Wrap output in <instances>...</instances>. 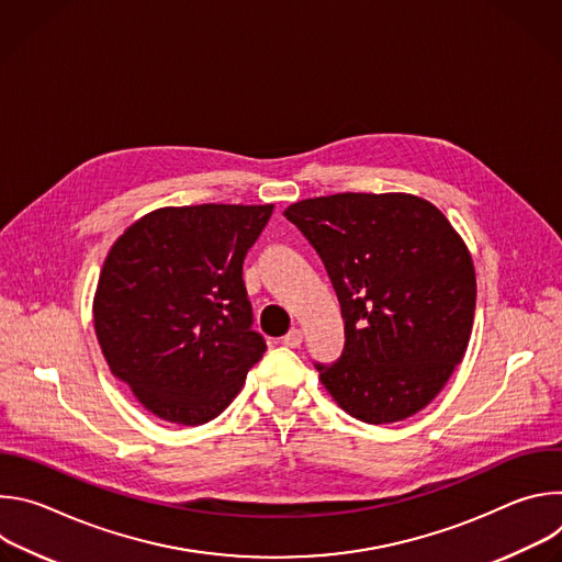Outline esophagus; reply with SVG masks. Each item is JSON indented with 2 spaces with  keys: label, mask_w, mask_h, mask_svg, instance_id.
<instances>
[{
  "label": "esophagus",
  "mask_w": 562,
  "mask_h": 562,
  "mask_svg": "<svg viewBox=\"0 0 562 562\" xmlns=\"http://www.w3.org/2000/svg\"><path fill=\"white\" fill-rule=\"evenodd\" d=\"M302 338H304V336H302L300 329H291V331L282 338V342H284L286 347H291V349H297V347L302 345Z\"/></svg>",
  "instance_id": "34e87169"
}]
</instances>
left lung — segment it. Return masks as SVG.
Masks as SVG:
<instances>
[{
  "instance_id": "8db88e82",
  "label": "left lung",
  "mask_w": 562,
  "mask_h": 562,
  "mask_svg": "<svg viewBox=\"0 0 562 562\" xmlns=\"http://www.w3.org/2000/svg\"><path fill=\"white\" fill-rule=\"evenodd\" d=\"M323 258L345 317V351L315 364L367 425L405 420L462 362L475 311L473 260L451 222L409 193H336L284 211Z\"/></svg>"
}]
</instances>
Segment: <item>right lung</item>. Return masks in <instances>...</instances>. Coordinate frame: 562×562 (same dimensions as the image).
Wrapping results in <instances>:
<instances>
[{
	"instance_id": "1",
	"label": "right lung",
	"mask_w": 562,
	"mask_h": 562,
	"mask_svg": "<svg viewBox=\"0 0 562 562\" xmlns=\"http://www.w3.org/2000/svg\"><path fill=\"white\" fill-rule=\"evenodd\" d=\"M273 204L155 209L111 247L93 297L109 369L139 405L198 427L220 416L267 351L243 262Z\"/></svg>"
}]
</instances>
